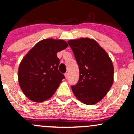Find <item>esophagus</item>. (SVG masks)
<instances>
[{
  "instance_id": "1",
  "label": "esophagus",
  "mask_w": 134,
  "mask_h": 134,
  "mask_svg": "<svg viewBox=\"0 0 134 134\" xmlns=\"http://www.w3.org/2000/svg\"><path fill=\"white\" fill-rule=\"evenodd\" d=\"M65 78L66 79H67V78H68V76H69V74H68V73H65Z\"/></svg>"
}]
</instances>
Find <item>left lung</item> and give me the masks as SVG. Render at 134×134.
<instances>
[{
  "mask_svg": "<svg viewBox=\"0 0 134 134\" xmlns=\"http://www.w3.org/2000/svg\"><path fill=\"white\" fill-rule=\"evenodd\" d=\"M69 45L79 67V80L72 86L74 95L87 105L99 102L113 83L114 67L106 51L93 39L70 40Z\"/></svg>",
  "mask_w": 134,
  "mask_h": 134,
  "instance_id": "obj_1",
  "label": "left lung"
}]
</instances>
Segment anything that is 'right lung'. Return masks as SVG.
<instances>
[{"mask_svg": "<svg viewBox=\"0 0 134 134\" xmlns=\"http://www.w3.org/2000/svg\"><path fill=\"white\" fill-rule=\"evenodd\" d=\"M68 46L62 40L44 39L35 44L21 62L18 81L23 93L35 102L51 96L65 76L58 70L57 53Z\"/></svg>", "mask_w": 134, "mask_h": 134, "instance_id": "right-lung-1", "label": "right lung"}]
</instances>
